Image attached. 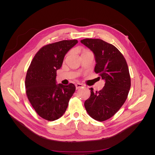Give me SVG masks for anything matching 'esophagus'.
Here are the masks:
<instances>
[{
	"label": "esophagus",
	"instance_id": "34e87169",
	"mask_svg": "<svg viewBox=\"0 0 155 155\" xmlns=\"http://www.w3.org/2000/svg\"><path fill=\"white\" fill-rule=\"evenodd\" d=\"M84 86L82 85V84H81V83H76V89H79V88H83Z\"/></svg>",
	"mask_w": 155,
	"mask_h": 155
}]
</instances>
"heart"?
Listing matches in <instances>:
<instances>
[{
	"label": "heart",
	"mask_w": 155,
	"mask_h": 155,
	"mask_svg": "<svg viewBox=\"0 0 155 155\" xmlns=\"http://www.w3.org/2000/svg\"><path fill=\"white\" fill-rule=\"evenodd\" d=\"M85 51H87V50H85Z\"/></svg>",
	"instance_id": "heart-1"
}]
</instances>
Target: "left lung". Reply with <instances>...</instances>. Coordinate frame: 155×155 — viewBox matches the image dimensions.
Here are the masks:
<instances>
[{
	"label": "left lung",
	"mask_w": 155,
	"mask_h": 155,
	"mask_svg": "<svg viewBox=\"0 0 155 155\" xmlns=\"http://www.w3.org/2000/svg\"><path fill=\"white\" fill-rule=\"evenodd\" d=\"M81 43L94 54V71L105 80L101 91L94 93L91 88V96L85 101V109L93 119L104 121L113 116L127 98L130 87L128 65L114 45L100 39H84Z\"/></svg>",
	"instance_id": "left-lung-1"
}]
</instances>
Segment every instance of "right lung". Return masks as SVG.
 Wrapping results in <instances>:
<instances>
[{
	"label": "right lung",
	"instance_id": "add662e5",
	"mask_svg": "<svg viewBox=\"0 0 155 155\" xmlns=\"http://www.w3.org/2000/svg\"><path fill=\"white\" fill-rule=\"evenodd\" d=\"M78 40H63L45 45L37 51L27 70L25 87L28 99L40 117L54 121L61 117L76 91L73 83H55L56 72L67 51Z\"/></svg>",
	"mask_w": 155,
	"mask_h": 155
}]
</instances>
